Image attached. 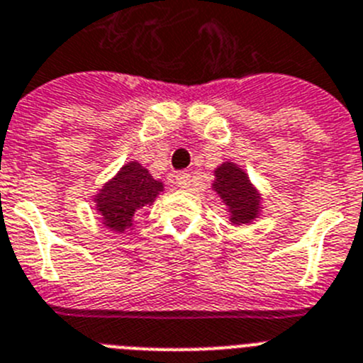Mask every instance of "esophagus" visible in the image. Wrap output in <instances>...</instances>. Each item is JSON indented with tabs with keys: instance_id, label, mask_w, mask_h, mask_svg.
<instances>
[{
	"instance_id": "esophagus-1",
	"label": "esophagus",
	"mask_w": 363,
	"mask_h": 363,
	"mask_svg": "<svg viewBox=\"0 0 363 363\" xmlns=\"http://www.w3.org/2000/svg\"><path fill=\"white\" fill-rule=\"evenodd\" d=\"M189 182H191V175H189L188 172H179V174H175V186H177V188H189Z\"/></svg>"
}]
</instances>
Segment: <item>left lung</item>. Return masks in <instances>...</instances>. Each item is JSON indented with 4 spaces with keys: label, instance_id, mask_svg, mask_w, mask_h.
<instances>
[{
    "label": "left lung",
    "instance_id": "1",
    "mask_svg": "<svg viewBox=\"0 0 363 363\" xmlns=\"http://www.w3.org/2000/svg\"><path fill=\"white\" fill-rule=\"evenodd\" d=\"M213 188L230 208L233 224H246L259 213V194L238 166L224 162L215 169Z\"/></svg>",
    "mask_w": 363,
    "mask_h": 363
}]
</instances>
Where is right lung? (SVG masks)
Segmentation results:
<instances>
[{"label": "right lung", "mask_w": 363, "mask_h": 363, "mask_svg": "<svg viewBox=\"0 0 363 363\" xmlns=\"http://www.w3.org/2000/svg\"><path fill=\"white\" fill-rule=\"evenodd\" d=\"M159 191H162L161 182L139 162L132 161L96 195L97 210L110 230L125 231L132 226L133 213L143 206L152 204Z\"/></svg>", "instance_id": "obj_1"}]
</instances>
